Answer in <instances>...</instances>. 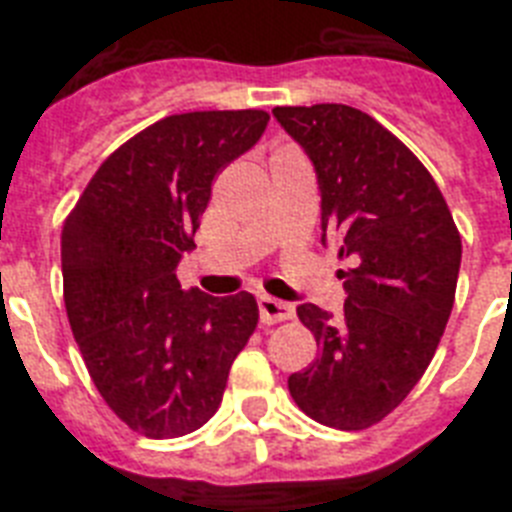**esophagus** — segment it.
Returning a JSON list of instances; mask_svg holds the SVG:
<instances>
[{"label":"esophagus","mask_w":512,"mask_h":512,"mask_svg":"<svg viewBox=\"0 0 512 512\" xmlns=\"http://www.w3.org/2000/svg\"><path fill=\"white\" fill-rule=\"evenodd\" d=\"M257 308H260V321L263 324H279V321H289L295 316V308L289 303H281L276 297L263 295L257 300Z\"/></svg>","instance_id":"34e87169"}]
</instances>
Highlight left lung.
<instances>
[{
  "label": "left lung",
  "mask_w": 512,
  "mask_h": 512,
  "mask_svg": "<svg viewBox=\"0 0 512 512\" xmlns=\"http://www.w3.org/2000/svg\"><path fill=\"white\" fill-rule=\"evenodd\" d=\"M311 159L321 193V244L337 241L345 308L332 319L305 303L319 358L289 374L308 417L364 430L420 382L454 305L462 241L436 180L372 116L342 103L273 108Z\"/></svg>",
  "instance_id": "1"
}]
</instances>
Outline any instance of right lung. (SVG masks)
Masks as SVG:
<instances>
[{
  "label": "right lung",
  "instance_id": "1",
  "mask_svg": "<svg viewBox=\"0 0 512 512\" xmlns=\"http://www.w3.org/2000/svg\"><path fill=\"white\" fill-rule=\"evenodd\" d=\"M268 119L252 108L167 116L116 148L66 217L68 324L103 401L148 438L193 433L217 412L257 327L249 292H185L175 271L215 175L263 138Z\"/></svg>",
  "mask_w": 512,
  "mask_h": 512
}]
</instances>
